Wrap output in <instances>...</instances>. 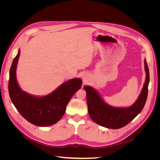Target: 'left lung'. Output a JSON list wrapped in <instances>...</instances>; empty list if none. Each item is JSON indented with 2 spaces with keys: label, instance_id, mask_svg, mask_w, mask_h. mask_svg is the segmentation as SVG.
I'll list each match as a JSON object with an SVG mask.
<instances>
[{
  "label": "left lung",
  "instance_id": "obj_1",
  "mask_svg": "<svg viewBox=\"0 0 160 160\" xmlns=\"http://www.w3.org/2000/svg\"><path fill=\"white\" fill-rule=\"evenodd\" d=\"M146 81L136 101L129 108H115L106 103L98 91L90 86H84L90 118L94 122L109 129H119L128 125L142 111L146 104L149 82V68L144 60Z\"/></svg>",
  "mask_w": 160,
  "mask_h": 160
}]
</instances>
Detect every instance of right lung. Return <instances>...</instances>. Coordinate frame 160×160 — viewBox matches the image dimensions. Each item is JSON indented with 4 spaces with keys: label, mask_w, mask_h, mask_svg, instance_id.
I'll return each mask as SVG.
<instances>
[{
    "label": "right lung",
    "mask_w": 160,
    "mask_h": 160,
    "mask_svg": "<svg viewBox=\"0 0 160 160\" xmlns=\"http://www.w3.org/2000/svg\"><path fill=\"white\" fill-rule=\"evenodd\" d=\"M20 50L14 57L9 72L8 93L14 107L31 123L46 127L56 123L65 112L71 98L81 87L82 80L74 78L64 82L49 95L34 96L22 91L16 77Z\"/></svg>",
    "instance_id": "right-lung-1"
}]
</instances>
